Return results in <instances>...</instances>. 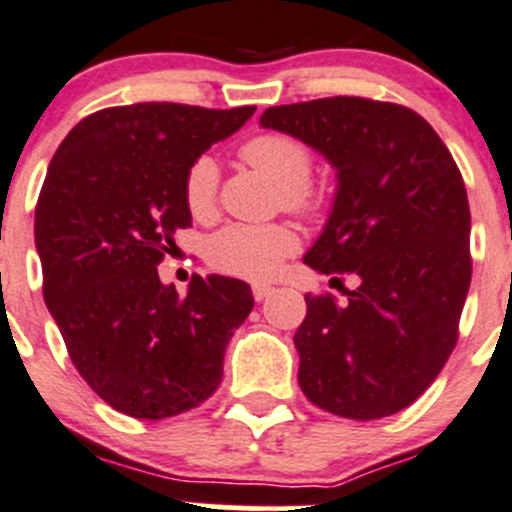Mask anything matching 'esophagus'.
<instances>
[{
	"label": "esophagus",
	"instance_id": "obj_1",
	"mask_svg": "<svg viewBox=\"0 0 512 512\" xmlns=\"http://www.w3.org/2000/svg\"><path fill=\"white\" fill-rule=\"evenodd\" d=\"M251 291H254L256 301H263V298L271 296L273 286H268V283H254V286H251Z\"/></svg>",
	"mask_w": 512,
	"mask_h": 512
}]
</instances>
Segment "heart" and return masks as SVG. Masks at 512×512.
<instances>
[{"label": "heart", "mask_w": 512, "mask_h": 512, "mask_svg": "<svg viewBox=\"0 0 512 512\" xmlns=\"http://www.w3.org/2000/svg\"><path fill=\"white\" fill-rule=\"evenodd\" d=\"M239 156L281 189V201L288 211L311 216L321 209V199L308 186L313 154L301 139L268 131L244 141ZM184 199L194 219L209 221L216 216L219 166L211 156H199L189 166L184 179ZM296 249L298 236L288 224H229L211 236L206 256L216 271L261 281L273 276Z\"/></svg>", "instance_id": "obj_1"}]
</instances>
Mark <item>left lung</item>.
I'll return each mask as SVG.
<instances>
[{
  "label": "left lung",
  "mask_w": 512,
  "mask_h": 512,
  "mask_svg": "<svg viewBox=\"0 0 512 512\" xmlns=\"http://www.w3.org/2000/svg\"><path fill=\"white\" fill-rule=\"evenodd\" d=\"M263 129L296 136L336 169L323 234L303 261L358 288L338 303L306 296L293 343L313 406L376 421L411 406L458 341L470 288V209L463 176L413 109L363 96L271 106Z\"/></svg>",
  "instance_id": "1"
}]
</instances>
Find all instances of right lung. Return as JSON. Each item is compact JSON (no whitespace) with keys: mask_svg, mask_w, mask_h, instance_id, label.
<instances>
[{"mask_svg":"<svg viewBox=\"0 0 512 512\" xmlns=\"http://www.w3.org/2000/svg\"><path fill=\"white\" fill-rule=\"evenodd\" d=\"M254 111L109 106L79 121L49 164L34 211L44 301L79 376L119 413L161 421L219 388L226 346L254 308L249 283L194 276L179 296L156 266L191 224L189 166Z\"/></svg>","mask_w":512,"mask_h":512,"instance_id":"1","label":"right lung"}]
</instances>
